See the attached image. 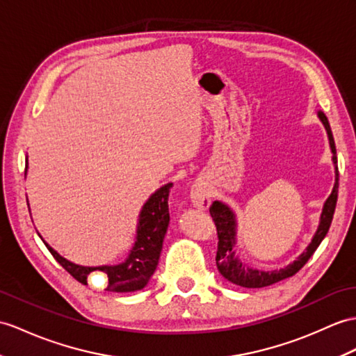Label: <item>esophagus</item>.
I'll return each instance as SVG.
<instances>
[{"label":"esophagus","instance_id":"obj_1","mask_svg":"<svg viewBox=\"0 0 356 356\" xmlns=\"http://www.w3.org/2000/svg\"><path fill=\"white\" fill-rule=\"evenodd\" d=\"M191 202L198 209H208L212 202V193L211 188L203 184V181H197L191 188Z\"/></svg>","mask_w":356,"mask_h":356}]
</instances>
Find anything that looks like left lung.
<instances>
[{
  "label": "left lung",
  "instance_id": "1",
  "mask_svg": "<svg viewBox=\"0 0 356 356\" xmlns=\"http://www.w3.org/2000/svg\"><path fill=\"white\" fill-rule=\"evenodd\" d=\"M317 117L321 121V124H323V127L326 129V134H327L330 153H332V163L335 168V181H334L332 193L329 194L326 202L323 203V209H321V213H320V221H318V227L316 230V234H314L307 249L297 256L293 262L288 264V266L277 270L253 268L239 259L235 250L236 241H238L236 239L238 222H236V216L234 209L230 208L229 204L216 200L209 208V212L213 221H216L217 232H218V250H217L216 261H217V268L221 273V276L227 279L229 282H232L238 286H244V288H262V286L276 284L279 280H284L286 277H291L305 266V264L308 262V259L314 254V252L317 250V247L326 236L327 230L330 227V222H332L335 206H337L338 167H337L335 143H334L332 131H330L329 121L326 118V115L321 111L317 112Z\"/></svg>",
  "mask_w": 356,
  "mask_h": 356
}]
</instances>
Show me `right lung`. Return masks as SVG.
I'll use <instances>...</instances> for the list:
<instances>
[{
	"label": "right lung",
	"instance_id": "add662e5",
	"mask_svg": "<svg viewBox=\"0 0 356 356\" xmlns=\"http://www.w3.org/2000/svg\"><path fill=\"white\" fill-rule=\"evenodd\" d=\"M29 168V158L26 163V175ZM172 184L161 186L159 189L148 197L144 203L143 209L139 212L136 236L135 243L127 254V258L120 264L113 266H98V267H86L79 266L63 258L57 253L42 238L47 249L54 256V259L77 279L83 285L88 284V276L92 271H102L107 276V291L113 293H134L148 284V280L153 276L156 267L159 264V256L162 252V244L165 234L170 225V212H168V195ZM29 204V200H27Z\"/></svg>",
	"mask_w": 356,
	"mask_h": 356
}]
</instances>
